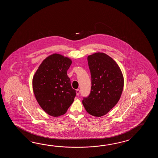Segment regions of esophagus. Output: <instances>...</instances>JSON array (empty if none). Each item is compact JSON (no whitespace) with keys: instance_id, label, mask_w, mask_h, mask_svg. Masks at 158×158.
Masks as SVG:
<instances>
[{"instance_id":"1","label":"esophagus","mask_w":158,"mask_h":158,"mask_svg":"<svg viewBox=\"0 0 158 158\" xmlns=\"http://www.w3.org/2000/svg\"><path fill=\"white\" fill-rule=\"evenodd\" d=\"M80 90L79 89H77L76 90V94H77V95H80Z\"/></svg>"}]
</instances>
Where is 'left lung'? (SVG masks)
I'll list each match as a JSON object with an SVG mask.
<instances>
[{"instance_id":"left-lung-1","label":"left lung","mask_w":158,"mask_h":158,"mask_svg":"<svg viewBox=\"0 0 158 158\" xmlns=\"http://www.w3.org/2000/svg\"><path fill=\"white\" fill-rule=\"evenodd\" d=\"M87 61L91 88L82 104L89 114L101 117L118 103L123 90L124 78L118 64L107 54H92L88 56Z\"/></svg>"}]
</instances>
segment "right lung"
<instances>
[{"label":"right lung","instance_id":"right-lung-1","mask_svg":"<svg viewBox=\"0 0 158 158\" xmlns=\"http://www.w3.org/2000/svg\"><path fill=\"white\" fill-rule=\"evenodd\" d=\"M71 64L69 58L52 54L42 61L33 78V89L37 102L52 116L64 114L74 101L76 90L71 86L67 76Z\"/></svg>","mask_w":158,"mask_h":158}]
</instances>
